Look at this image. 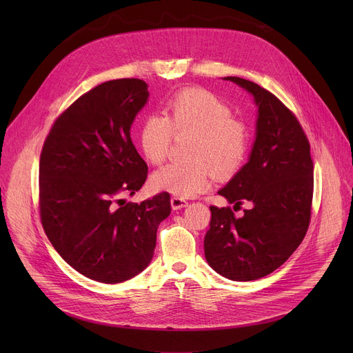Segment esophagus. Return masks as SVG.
Returning a JSON list of instances; mask_svg holds the SVG:
<instances>
[{
    "mask_svg": "<svg viewBox=\"0 0 353 353\" xmlns=\"http://www.w3.org/2000/svg\"><path fill=\"white\" fill-rule=\"evenodd\" d=\"M170 203H172V208H173V210L183 209V208H186V206L189 205L188 200H184V199H181V197H172Z\"/></svg>",
    "mask_w": 353,
    "mask_h": 353,
    "instance_id": "esophagus-1",
    "label": "esophagus"
}]
</instances>
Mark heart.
Segmentation results:
<instances>
[{
    "mask_svg": "<svg viewBox=\"0 0 353 353\" xmlns=\"http://www.w3.org/2000/svg\"><path fill=\"white\" fill-rule=\"evenodd\" d=\"M165 114L144 117L139 128L143 157L160 164L174 134H193L189 163H170L156 170L150 183L154 190L177 197H194L212 188L213 169L220 174L236 172L246 159L249 136L243 123L234 119L232 107L205 88H184L167 100Z\"/></svg>",
    "mask_w": 353,
    "mask_h": 353,
    "instance_id": "b5f03b06",
    "label": "heart"
}]
</instances>
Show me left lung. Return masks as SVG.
<instances>
[{
	"mask_svg": "<svg viewBox=\"0 0 353 353\" xmlns=\"http://www.w3.org/2000/svg\"><path fill=\"white\" fill-rule=\"evenodd\" d=\"M225 80L249 91L259 110L249 161L219 194L234 210L245 201L252 208L236 217L230 208L210 206L205 256L219 274L249 282L281 268L302 243L310 223L313 161L299 120L279 99L253 81Z\"/></svg>",
	"mask_w": 353,
	"mask_h": 353,
	"instance_id": "obj_1",
	"label": "left lung"
}]
</instances>
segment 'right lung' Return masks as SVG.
<instances>
[{"instance_id": "add662e5", "label": "right lung", "mask_w": 353, "mask_h": 353, "mask_svg": "<svg viewBox=\"0 0 353 353\" xmlns=\"http://www.w3.org/2000/svg\"><path fill=\"white\" fill-rule=\"evenodd\" d=\"M148 99L139 79L105 81L54 121L40 157V216L59 254L88 279L120 283L154 254L170 194L125 203L147 179L130 128Z\"/></svg>"}]
</instances>
